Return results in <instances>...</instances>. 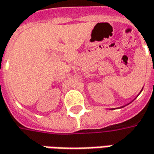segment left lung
<instances>
[{
    "label": "left lung",
    "mask_w": 154,
    "mask_h": 154,
    "mask_svg": "<svg viewBox=\"0 0 154 154\" xmlns=\"http://www.w3.org/2000/svg\"><path fill=\"white\" fill-rule=\"evenodd\" d=\"M142 89H143V88H142ZM142 89H141V90H140V92H141V91H142ZM129 104H130V103H129ZM122 107H124V106H121V108H122Z\"/></svg>",
    "instance_id": "1"
}]
</instances>
